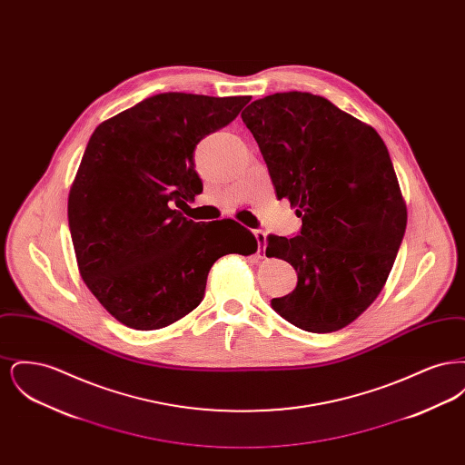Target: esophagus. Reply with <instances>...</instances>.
Returning a JSON list of instances; mask_svg holds the SVG:
<instances>
[{"label": "esophagus", "mask_w": 465, "mask_h": 465, "mask_svg": "<svg viewBox=\"0 0 465 465\" xmlns=\"http://www.w3.org/2000/svg\"><path fill=\"white\" fill-rule=\"evenodd\" d=\"M254 237H256V241H258V245H260V249H258V258H263L261 252V247H264L265 252V242H266V233L263 230H254Z\"/></svg>", "instance_id": "34e87169"}]
</instances>
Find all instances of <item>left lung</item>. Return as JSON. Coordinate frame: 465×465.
Returning <instances> with one entry per match:
<instances>
[{
  "instance_id": "1",
  "label": "left lung",
  "mask_w": 465,
  "mask_h": 465,
  "mask_svg": "<svg viewBox=\"0 0 465 465\" xmlns=\"http://www.w3.org/2000/svg\"><path fill=\"white\" fill-rule=\"evenodd\" d=\"M254 135L277 199L302 218L296 237H266V256L298 273L272 309L310 332L345 328L383 288L406 230V205L385 143L373 127L310 92L251 103Z\"/></svg>"
}]
</instances>
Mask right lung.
Listing matches in <instances>:
<instances>
[{
	"mask_svg": "<svg viewBox=\"0 0 465 465\" xmlns=\"http://www.w3.org/2000/svg\"><path fill=\"white\" fill-rule=\"evenodd\" d=\"M249 101L156 94L92 134L69 192V232L82 279L122 324L152 331L176 322L199 307L216 260L256 252L239 223H195L176 209L202 193L197 144Z\"/></svg>",
	"mask_w": 465,
	"mask_h": 465,
	"instance_id": "right-lung-1",
	"label": "right lung"
}]
</instances>
